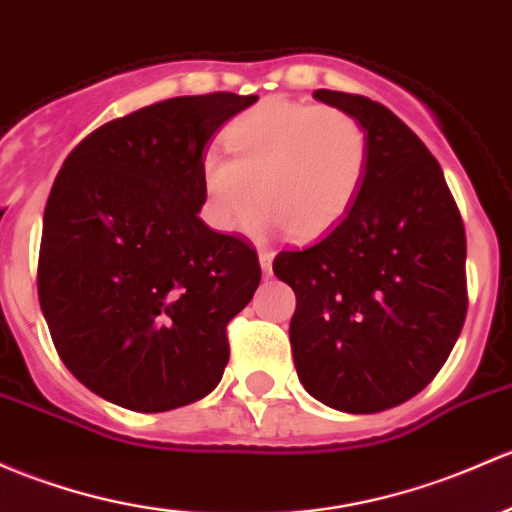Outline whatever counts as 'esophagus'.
Masks as SVG:
<instances>
[{
  "label": "esophagus",
  "instance_id": "34e87169",
  "mask_svg": "<svg viewBox=\"0 0 512 512\" xmlns=\"http://www.w3.org/2000/svg\"><path fill=\"white\" fill-rule=\"evenodd\" d=\"M272 252L270 250H260V265L262 270H265V274L272 272Z\"/></svg>",
  "mask_w": 512,
  "mask_h": 512
}]
</instances>
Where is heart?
Returning a JSON list of instances; mask_svg holds the SVG:
<instances>
[{
	"instance_id": "b5f03b06",
	"label": "heart",
	"mask_w": 512,
	"mask_h": 512,
	"mask_svg": "<svg viewBox=\"0 0 512 512\" xmlns=\"http://www.w3.org/2000/svg\"><path fill=\"white\" fill-rule=\"evenodd\" d=\"M233 159L201 154L203 208L213 228L235 233L260 206L255 228H289L294 238L331 230L363 188L370 164L368 129L338 107L267 98L225 127Z\"/></svg>"
}]
</instances>
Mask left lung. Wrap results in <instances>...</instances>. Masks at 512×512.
Masks as SVG:
<instances>
[{"mask_svg": "<svg viewBox=\"0 0 512 512\" xmlns=\"http://www.w3.org/2000/svg\"><path fill=\"white\" fill-rule=\"evenodd\" d=\"M368 129L370 164L348 213L272 270L297 294L289 341L301 385L333 410L402 405L449 358L466 297V233L439 161L380 102L316 90Z\"/></svg>", "mask_w": 512, "mask_h": 512, "instance_id": "left-lung-1", "label": "left lung"}]
</instances>
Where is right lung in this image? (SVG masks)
Masks as SVG:
<instances>
[{
    "label": "right lung",
    "mask_w": 512,
    "mask_h": 512,
    "mask_svg": "<svg viewBox=\"0 0 512 512\" xmlns=\"http://www.w3.org/2000/svg\"><path fill=\"white\" fill-rule=\"evenodd\" d=\"M252 102H154L105 122L63 161L43 211L39 301L66 368L102 400L166 412L223 378L225 328L262 270L250 242L198 218V164L220 125Z\"/></svg>",
    "instance_id": "obj_1"
}]
</instances>
